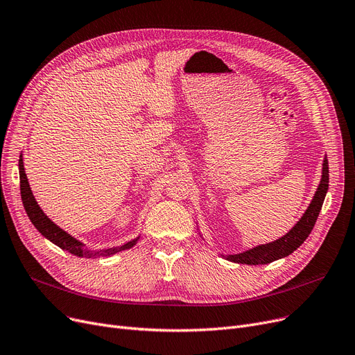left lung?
I'll return each instance as SVG.
<instances>
[{
    "instance_id": "obj_1",
    "label": "left lung",
    "mask_w": 355,
    "mask_h": 355,
    "mask_svg": "<svg viewBox=\"0 0 355 355\" xmlns=\"http://www.w3.org/2000/svg\"><path fill=\"white\" fill-rule=\"evenodd\" d=\"M328 188H329V164H328V159L324 157L322 163L320 183L315 192L313 200H311V202L309 204L302 218L294 224V227L287 234L274 240V242L258 245L240 253L221 254V257L230 262L243 263V265H266L277 259L288 257L290 253H293L297 248H300L304 243V240L309 237L310 232L313 230L315 223L319 217V212L324 201V196L328 193ZM198 234H200V237L204 240L202 234L200 233V229H198Z\"/></svg>"
}]
</instances>
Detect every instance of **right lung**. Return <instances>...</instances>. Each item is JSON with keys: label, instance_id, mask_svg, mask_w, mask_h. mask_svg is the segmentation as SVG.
<instances>
[{"label": "right lung", "instance_id": "right-lung-1", "mask_svg": "<svg viewBox=\"0 0 355 355\" xmlns=\"http://www.w3.org/2000/svg\"><path fill=\"white\" fill-rule=\"evenodd\" d=\"M19 173H20V192H21V201L26 209V214L29 216L32 224L36 227L37 232L48 239L49 242L61 248L62 250L69 252L71 254H76L80 258H98V257H110V254H115L121 250L131 249L137 245L139 236L131 239L130 242H126L116 248H106V249H96L92 250L86 245H84L81 240L71 236L68 232L61 229L60 225H56L46 214L44 212L36 201V198L31 189L29 179H27L26 170H24V162H23V154H20L19 159Z\"/></svg>", "mask_w": 355, "mask_h": 355}]
</instances>
